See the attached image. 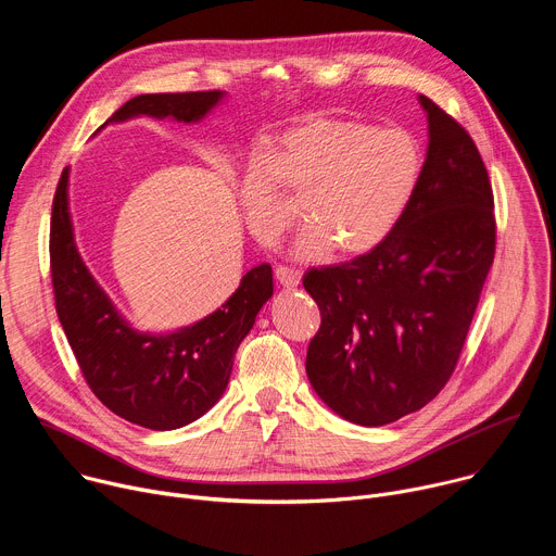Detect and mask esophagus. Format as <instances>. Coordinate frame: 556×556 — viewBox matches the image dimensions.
<instances>
[{"label":"esophagus","mask_w":556,"mask_h":556,"mask_svg":"<svg viewBox=\"0 0 556 556\" xmlns=\"http://www.w3.org/2000/svg\"><path fill=\"white\" fill-rule=\"evenodd\" d=\"M275 279L279 281V286L283 288H296L301 283V273L296 270H290L286 266H277L275 268Z\"/></svg>","instance_id":"34e87169"}]
</instances>
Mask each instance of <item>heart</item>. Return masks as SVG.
<instances>
[{"mask_svg": "<svg viewBox=\"0 0 556 556\" xmlns=\"http://www.w3.org/2000/svg\"><path fill=\"white\" fill-rule=\"evenodd\" d=\"M422 147L403 127L376 129L343 118H309L277 140L270 163L253 161L240 202L249 230L275 247L294 222L277 180L301 198L307 228L296 237L299 262H324L334 249L365 255L407 213L422 178Z\"/></svg>", "mask_w": 556, "mask_h": 556, "instance_id": "obj_1", "label": "heart"}]
</instances>
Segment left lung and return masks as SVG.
I'll return each instance as SVG.
<instances>
[{
	"label": "left lung",
	"instance_id": "obj_1",
	"mask_svg": "<svg viewBox=\"0 0 556 556\" xmlns=\"http://www.w3.org/2000/svg\"><path fill=\"white\" fill-rule=\"evenodd\" d=\"M420 187L387 240L348 264L309 270L321 309L305 371L341 418L382 427L446 384L495 255L493 191L470 136L431 99Z\"/></svg>",
	"mask_w": 556,
	"mask_h": 556
}]
</instances>
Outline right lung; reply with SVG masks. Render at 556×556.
I'll list each match as a JSON object with an SVG mask.
<instances>
[{
  "label": "right lung",
  "instance_id": "1",
  "mask_svg": "<svg viewBox=\"0 0 556 556\" xmlns=\"http://www.w3.org/2000/svg\"><path fill=\"white\" fill-rule=\"evenodd\" d=\"M226 97L217 90L140 94L116 110L101 129L138 116L195 125ZM50 268L59 321L97 399L116 416L153 431L187 427L222 399L232 356L273 296V268L260 264L204 319L169 332L134 328L78 253L70 213V169L61 174L52 204Z\"/></svg>",
  "mask_w": 556,
  "mask_h": 556
}]
</instances>
